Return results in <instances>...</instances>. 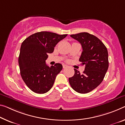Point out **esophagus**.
<instances>
[{
    "label": "esophagus",
    "instance_id": "esophagus-1",
    "mask_svg": "<svg viewBox=\"0 0 125 125\" xmlns=\"http://www.w3.org/2000/svg\"><path fill=\"white\" fill-rule=\"evenodd\" d=\"M66 67H68V66H67V65H66V64H63V68H66Z\"/></svg>",
    "mask_w": 125,
    "mask_h": 125
}]
</instances>
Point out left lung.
<instances>
[{
  "label": "left lung",
  "instance_id": "obj_1",
  "mask_svg": "<svg viewBox=\"0 0 125 125\" xmlns=\"http://www.w3.org/2000/svg\"><path fill=\"white\" fill-rule=\"evenodd\" d=\"M71 37L80 42L82 52L79 61L85 65L81 74L74 70V74L69 78L71 86L80 94H87L100 84L108 68V51L100 39L87 32L72 34Z\"/></svg>",
  "mask_w": 125,
  "mask_h": 125
}]
</instances>
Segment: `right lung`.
<instances>
[{"label":"right lung","mask_w":125,"mask_h":125,"mask_svg":"<svg viewBox=\"0 0 125 125\" xmlns=\"http://www.w3.org/2000/svg\"><path fill=\"white\" fill-rule=\"evenodd\" d=\"M67 35L41 31L30 35L21 43L18 58L21 75L34 92L45 94L52 87L63 67L60 63L49 67L45 60L48 53H53L57 43Z\"/></svg>","instance_id":"obj_1"}]
</instances>
